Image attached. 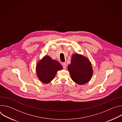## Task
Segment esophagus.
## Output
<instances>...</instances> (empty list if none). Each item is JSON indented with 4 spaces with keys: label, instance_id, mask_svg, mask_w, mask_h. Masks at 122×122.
<instances>
[{
    "label": "esophagus",
    "instance_id": "1",
    "mask_svg": "<svg viewBox=\"0 0 122 122\" xmlns=\"http://www.w3.org/2000/svg\"><path fill=\"white\" fill-rule=\"evenodd\" d=\"M62 66H63V67L65 68L66 67V62H63V63H62Z\"/></svg>",
    "mask_w": 122,
    "mask_h": 122
}]
</instances>
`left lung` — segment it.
<instances>
[{
	"label": "left lung",
	"mask_w": 122,
	"mask_h": 122,
	"mask_svg": "<svg viewBox=\"0 0 122 122\" xmlns=\"http://www.w3.org/2000/svg\"><path fill=\"white\" fill-rule=\"evenodd\" d=\"M67 68L72 80L79 84L88 82L93 75L92 67L89 60L78 54L72 56L71 63Z\"/></svg>",
	"instance_id": "obj_1"
}]
</instances>
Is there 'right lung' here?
Wrapping results in <instances>:
<instances>
[{"instance_id":"right-lung-1","label":"right lung","mask_w":122,"mask_h":122,"mask_svg":"<svg viewBox=\"0 0 122 122\" xmlns=\"http://www.w3.org/2000/svg\"><path fill=\"white\" fill-rule=\"evenodd\" d=\"M62 68V66L58 61L45 56L37 64L36 71L40 81L48 83L54 79L57 71Z\"/></svg>"}]
</instances>
